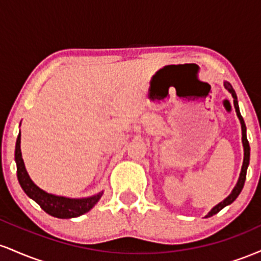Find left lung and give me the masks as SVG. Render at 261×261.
Here are the masks:
<instances>
[{"mask_svg": "<svg viewBox=\"0 0 261 261\" xmlns=\"http://www.w3.org/2000/svg\"><path fill=\"white\" fill-rule=\"evenodd\" d=\"M224 88H226L227 91H228L230 94H232L237 116H238L239 121H241V125H242V142H243V148H244L243 166H242V170H241V174H239V179H238V181H237L234 189L232 190V193H230L229 195L223 200V201H221L220 203H218V205L215 206V207L212 208L207 215H206V217H211V216H214V215H216L217 212H220L221 210H222L223 207H226L227 205H230V203H232L237 199V197H238L239 194H241L242 189H243V187H244L245 176H247V169H248V166H249V160H250V146H249V142H248V139H247V127H245L244 120H243V118H242L241 112H239L238 100H237V94H236L234 89H233V87H232V85H230V83L224 82Z\"/></svg>", "mask_w": 261, "mask_h": 261, "instance_id": "8db88e82", "label": "left lung"}]
</instances>
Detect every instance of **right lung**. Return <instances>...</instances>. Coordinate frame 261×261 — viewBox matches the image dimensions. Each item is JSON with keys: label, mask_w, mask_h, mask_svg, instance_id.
<instances>
[{"label": "right lung", "mask_w": 261, "mask_h": 261, "mask_svg": "<svg viewBox=\"0 0 261 261\" xmlns=\"http://www.w3.org/2000/svg\"><path fill=\"white\" fill-rule=\"evenodd\" d=\"M14 160L17 163V176L20 187L24 193L31 199L44 210L46 214L51 215L58 218H73L79 217L81 215L86 214L95 205L103 195V191L97 195H93L85 199H70L65 196H56L53 194L41 190L40 188L33 182V180L27 172L24 162L20 152V133L17 137L16 152H14Z\"/></svg>", "instance_id": "1"}]
</instances>
